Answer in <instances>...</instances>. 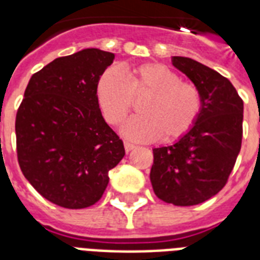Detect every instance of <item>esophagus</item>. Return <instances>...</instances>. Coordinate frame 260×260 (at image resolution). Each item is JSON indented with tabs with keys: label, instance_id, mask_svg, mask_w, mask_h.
<instances>
[{
	"label": "esophagus",
	"instance_id": "1",
	"mask_svg": "<svg viewBox=\"0 0 260 260\" xmlns=\"http://www.w3.org/2000/svg\"><path fill=\"white\" fill-rule=\"evenodd\" d=\"M124 147H125L126 152H129V151H132L135 148V144H132V143H128V142H124Z\"/></svg>",
	"mask_w": 260,
	"mask_h": 260
}]
</instances>
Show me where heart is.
Wrapping results in <instances>:
<instances>
[{
  "label": "heart",
  "mask_w": 260,
  "mask_h": 260,
  "mask_svg": "<svg viewBox=\"0 0 260 260\" xmlns=\"http://www.w3.org/2000/svg\"><path fill=\"white\" fill-rule=\"evenodd\" d=\"M98 105L109 124H120L134 104V97L147 95L139 106L142 114L126 120L121 134L134 142L162 139L171 142L189 132L201 110V94L193 83L162 63H143L128 69H106L95 86Z\"/></svg>",
  "instance_id": "b5f03b06"
}]
</instances>
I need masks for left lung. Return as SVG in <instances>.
Listing matches in <instances>:
<instances>
[{
  "label": "left lung",
  "instance_id": "left-lung-1",
  "mask_svg": "<svg viewBox=\"0 0 260 260\" xmlns=\"http://www.w3.org/2000/svg\"><path fill=\"white\" fill-rule=\"evenodd\" d=\"M171 63L198 89L201 110L189 132L152 150L150 179L162 201L191 206L216 196L228 181L242 147L243 101L210 67L185 56H173Z\"/></svg>",
  "mask_w": 260,
  "mask_h": 260
}]
</instances>
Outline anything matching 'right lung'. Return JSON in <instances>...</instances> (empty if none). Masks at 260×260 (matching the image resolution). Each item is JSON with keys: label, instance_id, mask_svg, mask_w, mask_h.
<instances>
[{"label": "right lung", "instance_id": "right-lung-1", "mask_svg": "<svg viewBox=\"0 0 260 260\" xmlns=\"http://www.w3.org/2000/svg\"><path fill=\"white\" fill-rule=\"evenodd\" d=\"M114 54L85 48L30 77L16 116L18 165L43 197L83 209L102 197L124 144L102 117L95 86Z\"/></svg>", "mask_w": 260, "mask_h": 260}]
</instances>
